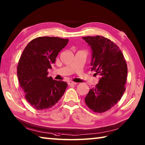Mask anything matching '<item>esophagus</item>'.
Here are the masks:
<instances>
[{"label":"esophagus","instance_id":"34e87169","mask_svg":"<svg viewBox=\"0 0 145 145\" xmlns=\"http://www.w3.org/2000/svg\"><path fill=\"white\" fill-rule=\"evenodd\" d=\"M67 83H68V84H69V85H75V84H77L76 83H75V82L72 81H68Z\"/></svg>","mask_w":145,"mask_h":145}]
</instances>
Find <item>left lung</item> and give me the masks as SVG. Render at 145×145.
<instances>
[{"instance_id": "1", "label": "left lung", "mask_w": 145, "mask_h": 145, "mask_svg": "<svg viewBox=\"0 0 145 145\" xmlns=\"http://www.w3.org/2000/svg\"><path fill=\"white\" fill-rule=\"evenodd\" d=\"M92 50L91 71L99 74L98 83L84 98L86 105L97 113H103L121 100L125 90L127 67L118 46L102 36L84 37Z\"/></svg>"}]
</instances>
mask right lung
<instances>
[{
  "instance_id": "1",
  "label": "right lung",
  "mask_w": 145,
  "mask_h": 145,
  "mask_svg": "<svg viewBox=\"0 0 145 145\" xmlns=\"http://www.w3.org/2000/svg\"><path fill=\"white\" fill-rule=\"evenodd\" d=\"M69 40L59 37H40L28 43L19 60L17 74L26 100L33 108L48 110L64 95L66 82L48 77V69Z\"/></svg>"
}]
</instances>
